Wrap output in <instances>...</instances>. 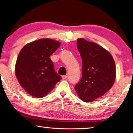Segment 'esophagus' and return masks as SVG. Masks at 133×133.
Returning <instances> with one entry per match:
<instances>
[{
	"mask_svg": "<svg viewBox=\"0 0 133 133\" xmlns=\"http://www.w3.org/2000/svg\"><path fill=\"white\" fill-rule=\"evenodd\" d=\"M62 79L63 80H64V79H66V78L67 77V76L66 75V76H62Z\"/></svg>",
	"mask_w": 133,
	"mask_h": 133,
	"instance_id": "1",
	"label": "esophagus"
}]
</instances>
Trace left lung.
<instances>
[{"label":"left lung","mask_w":133,"mask_h":133,"mask_svg":"<svg viewBox=\"0 0 133 133\" xmlns=\"http://www.w3.org/2000/svg\"><path fill=\"white\" fill-rule=\"evenodd\" d=\"M82 60V77L75 87L81 100L92 102L102 97L113 85L116 77L113 57L106 49L83 38L77 39Z\"/></svg>","instance_id":"left-lung-1"}]
</instances>
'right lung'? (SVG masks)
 <instances>
[{
    "mask_svg": "<svg viewBox=\"0 0 133 133\" xmlns=\"http://www.w3.org/2000/svg\"><path fill=\"white\" fill-rule=\"evenodd\" d=\"M61 43L48 38L26 44L18 55L15 75L27 93L36 98L46 96L62 79L53 69L50 56Z\"/></svg>",
    "mask_w": 133,
    "mask_h": 133,
    "instance_id": "add662e5",
    "label": "right lung"
}]
</instances>
